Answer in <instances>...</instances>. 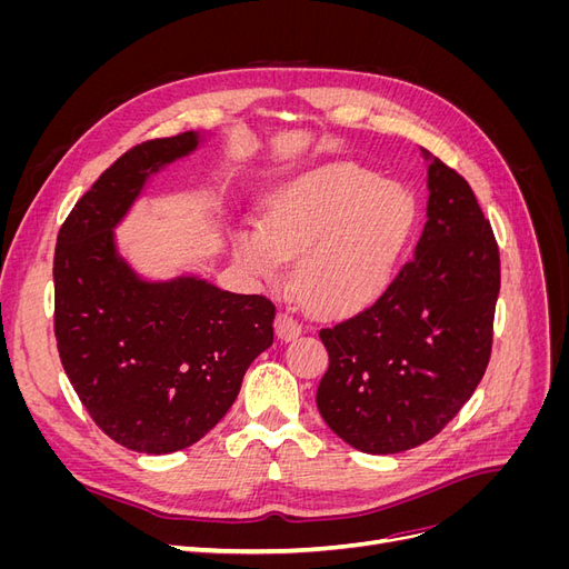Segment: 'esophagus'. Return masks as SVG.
Segmentation results:
<instances>
[{
	"label": "esophagus",
	"mask_w": 569,
	"mask_h": 569,
	"mask_svg": "<svg viewBox=\"0 0 569 569\" xmlns=\"http://www.w3.org/2000/svg\"><path fill=\"white\" fill-rule=\"evenodd\" d=\"M274 335H278V339L282 341H291L301 335V325L295 318H289L287 313H278V318H274Z\"/></svg>",
	"instance_id": "1"
}]
</instances>
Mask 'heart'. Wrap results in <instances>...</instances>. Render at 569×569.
<instances>
[{
	"label": "heart",
	"instance_id": "b5f03b06",
	"mask_svg": "<svg viewBox=\"0 0 569 569\" xmlns=\"http://www.w3.org/2000/svg\"><path fill=\"white\" fill-rule=\"evenodd\" d=\"M416 206L401 184L356 163H330L280 187L261 226L237 228V261L278 280L295 261V284L320 313H353L382 295L408 242Z\"/></svg>",
	"mask_w": 569,
	"mask_h": 569
}]
</instances>
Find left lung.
Returning <instances> with one entry per match:
<instances>
[{"instance_id": "8db88e82", "label": "left lung", "mask_w": 569, "mask_h": 569, "mask_svg": "<svg viewBox=\"0 0 569 569\" xmlns=\"http://www.w3.org/2000/svg\"><path fill=\"white\" fill-rule=\"evenodd\" d=\"M420 151L429 197L416 253L366 311L320 330L330 353L320 416L375 456L429 441L475 393L501 289L496 239L470 184Z\"/></svg>"}]
</instances>
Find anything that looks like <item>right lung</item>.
I'll list each match as a JSON object with an SVG mask.
<instances>
[{
	"mask_svg": "<svg viewBox=\"0 0 569 569\" xmlns=\"http://www.w3.org/2000/svg\"><path fill=\"white\" fill-rule=\"evenodd\" d=\"M187 130L137 144L76 203L57 237L54 332L63 370L104 432L140 453L197 443L272 343L274 306L197 272L147 278L116 228L151 178L206 144Z\"/></svg>",
	"mask_w": 569,
	"mask_h": 569,
	"instance_id": "obj_1",
	"label": "right lung"
}]
</instances>
